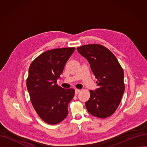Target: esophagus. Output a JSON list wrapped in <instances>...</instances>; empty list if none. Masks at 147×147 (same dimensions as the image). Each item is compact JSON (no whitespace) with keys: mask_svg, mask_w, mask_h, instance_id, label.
I'll return each mask as SVG.
<instances>
[{"mask_svg":"<svg viewBox=\"0 0 147 147\" xmlns=\"http://www.w3.org/2000/svg\"><path fill=\"white\" fill-rule=\"evenodd\" d=\"M80 90H79V89H75V94L76 95H77V94H78L79 92H80Z\"/></svg>","mask_w":147,"mask_h":147,"instance_id":"34e87169","label":"esophagus"}]
</instances>
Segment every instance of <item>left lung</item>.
Instances as JSON below:
<instances>
[{"mask_svg":"<svg viewBox=\"0 0 147 147\" xmlns=\"http://www.w3.org/2000/svg\"><path fill=\"white\" fill-rule=\"evenodd\" d=\"M77 50L88 60L98 79V88L90 90V98L85 102L87 110L98 118L109 117L117 110L125 92L123 68L114 54L102 45H84Z\"/></svg>","mask_w":147,"mask_h":147,"instance_id":"1","label":"left lung"}]
</instances>
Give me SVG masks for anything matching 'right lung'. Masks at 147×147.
I'll return each instance as SVG.
<instances>
[{"label":"right lung","instance_id":"obj_1","mask_svg":"<svg viewBox=\"0 0 147 147\" xmlns=\"http://www.w3.org/2000/svg\"><path fill=\"white\" fill-rule=\"evenodd\" d=\"M74 50L68 48L46 51L29 67L27 88L30 101L37 114L48 124H57L68 115V105L74 96V89H64L57 82Z\"/></svg>","mask_w":147,"mask_h":147}]
</instances>
